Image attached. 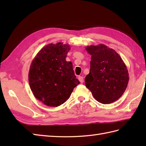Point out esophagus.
Segmentation results:
<instances>
[{
	"label": "esophagus",
	"instance_id": "obj_1",
	"mask_svg": "<svg viewBox=\"0 0 146 146\" xmlns=\"http://www.w3.org/2000/svg\"><path fill=\"white\" fill-rule=\"evenodd\" d=\"M78 78V80H79V81L80 82V83H83V76H79Z\"/></svg>",
	"mask_w": 146,
	"mask_h": 146
}]
</instances>
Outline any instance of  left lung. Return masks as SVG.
<instances>
[{"label":"left lung","instance_id":"left-lung-1","mask_svg":"<svg viewBox=\"0 0 146 146\" xmlns=\"http://www.w3.org/2000/svg\"><path fill=\"white\" fill-rule=\"evenodd\" d=\"M86 50L92 57L85 86L98 102L113 103L127 86L129 78L126 65L114 49L104 44L86 46Z\"/></svg>","mask_w":146,"mask_h":146}]
</instances>
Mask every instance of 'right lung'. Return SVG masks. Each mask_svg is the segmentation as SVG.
<instances>
[{
	"label": "right lung",
	"mask_w": 146,
	"mask_h": 146,
	"mask_svg": "<svg viewBox=\"0 0 146 146\" xmlns=\"http://www.w3.org/2000/svg\"><path fill=\"white\" fill-rule=\"evenodd\" d=\"M70 49V45L63 42L51 43L38 52L31 64V90L35 97L47 106L64 104L80 84L72 63L66 61Z\"/></svg>",
	"instance_id": "obj_1"
}]
</instances>
